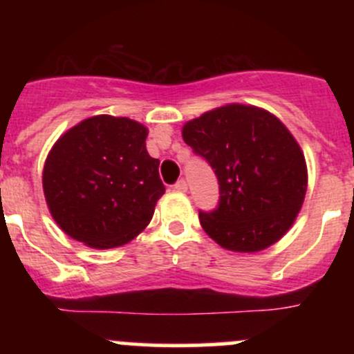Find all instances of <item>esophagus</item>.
<instances>
[{
	"label": "esophagus",
	"instance_id": "esophagus-1",
	"mask_svg": "<svg viewBox=\"0 0 354 354\" xmlns=\"http://www.w3.org/2000/svg\"><path fill=\"white\" fill-rule=\"evenodd\" d=\"M174 190L176 192H187L188 190V185H187V181L185 180H180V181H176V183H174Z\"/></svg>",
	"mask_w": 354,
	"mask_h": 354
}]
</instances>
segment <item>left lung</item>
<instances>
[{
    "label": "left lung",
    "instance_id": "1",
    "mask_svg": "<svg viewBox=\"0 0 354 354\" xmlns=\"http://www.w3.org/2000/svg\"><path fill=\"white\" fill-rule=\"evenodd\" d=\"M183 140L219 181V205L200 212L203 231L231 252L266 250L286 234L308 183L305 156L269 111L227 104L183 127Z\"/></svg>",
    "mask_w": 354,
    "mask_h": 354
}]
</instances>
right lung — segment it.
Returning a JSON list of instances; mask_svg holds the SVG:
<instances>
[{
    "label": "right lung",
    "instance_id": "obj_1",
    "mask_svg": "<svg viewBox=\"0 0 354 354\" xmlns=\"http://www.w3.org/2000/svg\"><path fill=\"white\" fill-rule=\"evenodd\" d=\"M147 128L130 118H87L53 145L42 171L49 212L73 240L116 248L133 240L164 195Z\"/></svg>",
    "mask_w": 354,
    "mask_h": 354
}]
</instances>
